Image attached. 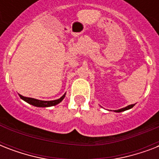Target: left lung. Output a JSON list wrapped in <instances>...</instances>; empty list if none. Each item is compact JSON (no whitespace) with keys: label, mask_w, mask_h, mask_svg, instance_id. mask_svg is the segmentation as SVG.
<instances>
[{"label":"left lung","mask_w":159,"mask_h":159,"mask_svg":"<svg viewBox=\"0 0 159 159\" xmlns=\"http://www.w3.org/2000/svg\"><path fill=\"white\" fill-rule=\"evenodd\" d=\"M135 104H133V105H129V106H127L125 108H121V109H119V110H116V111H114L115 112H122V111H127V110H129V109L133 108Z\"/></svg>","instance_id":"left-lung-1"}]
</instances>
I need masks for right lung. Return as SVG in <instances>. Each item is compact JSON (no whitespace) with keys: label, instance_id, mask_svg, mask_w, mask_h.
I'll use <instances>...</instances> for the list:
<instances>
[{"label":"right lung","instance_id":"obj_1","mask_svg":"<svg viewBox=\"0 0 159 159\" xmlns=\"http://www.w3.org/2000/svg\"><path fill=\"white\" fill-rule=\"evenodd\" d=\"M65 95H66V93H64V95L60 97L59 99L53 100V101H40V100L34 99V98L23 97V96H21V95L20 94H19V96H20V97L23 101H25V102H26L27 103L32 105V106H37V107H50V106H56V105L57 104H59L60 102L64 99Z\"/></svg>","mask_w":159,"mask_h":159}]
</instances>
